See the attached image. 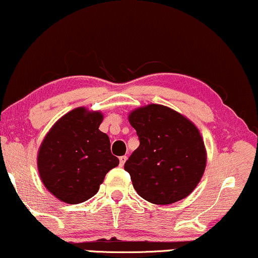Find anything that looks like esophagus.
I'll use <instances>...</instances> for the list:
<instances>
[{
  "instance_id": "esophagus-1",
  "label": "esophagus",
  "mask_w": 258,
  "mask_h": 258,
  "mask_svg": "<svg viewBox=\"0 0 258 258\" xmlns=\"http://www.w3.org/2000/svg\"><path fill=\"white\" fill-rule=\"evenodd\" d=\"M119 160H120V166H121V167H122V166H123V164H125V162H126V161H127V156H121Z\"/></svg>"
}]
</instances>
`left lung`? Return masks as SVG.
I'll return each instance as SVG.
<instances>
[{"mask_svg": "<svg viewBox=\"0 0 258 258\" xmlns=\"http://www.w3.org/2000/svg\"><path fill=\"white\" fill-rule=\"evenodd\" d=\"M139 147L125 163L135 190L154 204H172L196 188L207 166L200 130L190 119L162 104H148L128 114Z\"/></svg>", "mask_w": 258, "mask_h": 258, "instance_id": "obj_1", "label": "left lung"}]
</instances>
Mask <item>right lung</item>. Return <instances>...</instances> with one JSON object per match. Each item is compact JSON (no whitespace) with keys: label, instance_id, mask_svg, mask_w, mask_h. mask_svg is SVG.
I'll list each match as a JSON object with an SVG mask.
<instances>
[{"label":"right lung","instance_id":"right-lung-1","mask_svg":"<svg viewBox=\"0 0 258 258\" xmlns=\"http://www.w3.org/2000/svg\"><path fill=\"white\" fill-rule=\"evenodd\" d=\"M103 114L78 107L61 116L40 143L38 173L57 200L78 204L97 194L104 176L119 164L109 137L99 131Z\"/></svg>","mask_w":258,"mask_h":258}]
</instances>
